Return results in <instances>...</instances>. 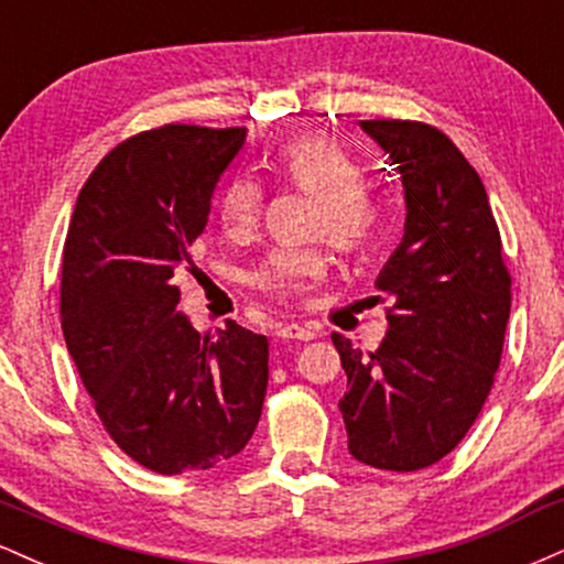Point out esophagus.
<instances>
[{
    "label": "esophagus",
    "mask_w": 564,
    "mask_h": 564,
    "mask_svg": "<svg viewBox=\"0 0 564 564\" xmlns=\"http://www.w3.org/2000/svg\"><path fill=\"white\" fill-rule=\"evenodd\" d=\"M278 336L281 339H296V341H310L318 336L313 326H302V323H283L281 328H278Z\"/></svg>",
    "instance_id": "34e87169"
}]
</instances>
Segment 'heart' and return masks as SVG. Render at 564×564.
Segmentation results:
<instances>
[{
  "mask_svg": "<svg viewBox=\"0 0 564 564\" xmlns=\"http://www.w3.org/2000/svg\"><path fill=\"white\" fill-rule=\"evenodd\" d=\"M278 183L313 196L307 232L326 236L345 254H358L377 238L381 204L364 183V166L339 142L323 134H300L278 145L268 159ZM262 187L236 174L219 187L217 215L232 236L254 230L262 215ZM328 270V251L321 241L278 246L249 273L254 289L275 296H302Z\"/></svg>",
  "mask_w": 564,
  "mask_h": 564,
  "instance_id": "b5f03b06",
  "label": "heart"
}]
</instances>
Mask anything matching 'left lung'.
<instances>
[{"mask_svg": "<svg viewBox=\"0 0 564 564\" xmlns=\"http://www.w3.org/2000/svg\"><path fill=\"white\" fill-rule=\"evenodd\" d=\"M405 187V236L377 278L390 300L373 352L334 334L347 448L377 469L416 471L462 443L503 352L511 275L480 174L424 121H360ZM381 300V296H377Z\"/></svg>", "mask_w": 564, "mask_h": 564, "instance_id": "8db88e82", "label": "left lung"}]
</instances>
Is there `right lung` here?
<instances>
[{"label": "right lung", "mask_w": 564, "mask_h": 564, "mask_svg": "<svg viewBox=\"0 0 564 564\" xmlns=\"http://www.w3.org/2000/svg\"><path fill=\"white\" fill-rule=\"evenodd\" d=\"M246 129L164 124L106 153L76 198L61 270L63 336L111 440L159 475L246 448L268 390V336L198 334L177 313L219 174Z\"/></svg>", "instance_id": "1"}]
</instances>
